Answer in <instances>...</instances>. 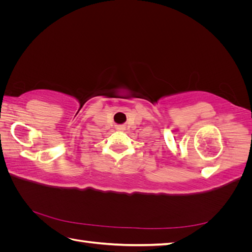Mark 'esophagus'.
Masks as SVG:
<instances>
[{
  "instance_id": "34e87169",
  "label": "esophagus",
  "mask_w": 252,
  "mask_h": 252,
  "mask_svg": "<svg viewBox=\"0 0 252 252\" xmlns=\"http://www.w3.org/2000/svg\"><path fill=\"white\" fill-rule=\"evenodd\" d=\"M118 129H119V130H124L125 127H124V126H119V127H118Z\"/></svg>"
}]
</instances>
